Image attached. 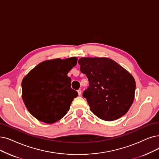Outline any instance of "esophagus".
I'll return each instance as SVG.
<instances>
[{
	"label": "esophagus",
	"instance_id": "34e87169",
	"mask_svg": "<svg viewBox=\"0 0 159 159\" xmlns=\"http://www.w3.org/2000/svg\"><path fill=\"white\" fill-rule=\"evenodd\" d=\"M78 95H79V96H80V95L81 94V91L80 89L78 90Z\"/></svg>",
	"mask_w": 159,
	"mask_h": 159
}]
</instances>
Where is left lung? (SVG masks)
Segmentation results:
<instances>
[{
    "instance_id": "left-lung-1",
    "label": "left lung",
    "mask_w": 159,
    "mask_h": 159,
    "mask_svg": "<svg viewBox=\"0 0 159 159\" xmlns=\"http://www.w3.org/2000/svg\"><path fill=\"white\" fill-rule=\"evenodd\" d=\"M78 63L89 82L83 97L91 111L107 121L125 115L134 99L136 82L133 76L108 58L82 57Z\"/></svg>"
}]
</instances>
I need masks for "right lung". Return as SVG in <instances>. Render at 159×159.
<instances>
[{
	"label": "right lung",
	"instance_id": "add662e5",
	"mask_svg": "<svg viewBox=\"0 0 159 159\" xmlns=\"http://www.w3.org/2000/svg\"><path fill=\"white\" fill-rule=\"evenodd\" d=\"M78 59H55L40 62L22 80V98L28 111L42 122L51 124L64 117L78 92L67 75Z\"/></svg>",
	"mask_w": 159,
	"mask_h": 159
}]
</instances>
